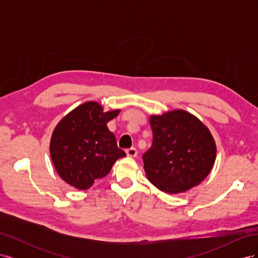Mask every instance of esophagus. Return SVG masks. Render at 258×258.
<instances>
[{
  "mask_svg": "<svg viewBox=\"0 0 258 258\" xmlns=\"http://www.w3.org/2000/svg\"><path fill=\"white\" fill-rule=\"evenodd\" d=\"M126 153H127V156H129V157H136V156L138 155V151H137L136 147L128 148Z\"/></svg>",
  "mask_w": 258,
  "mask_h": 258,
  "instance_id": "1",
  "label": "esophagus"
}]
</instances>
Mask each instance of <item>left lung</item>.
<instances>
[{"label": "left lung", "mask_w": 258, "mask_h": 258, "mask_svg": "<svg viewBox=\"0 0 258 258\" xmlns=\"http://www.w3.org/2000/svg\"><path fill=\"white\" fill-rule=\"evenodd\" d=\"M153 143L142 158L158 189L178 194L200 184L212 169L216 146L209 129L182 110L151 116Z\"/></svg>", "instance_id": "obj_1"}]
</instances>
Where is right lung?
<instances>
[{
	"label": "right lung",
	"instance_id": "1",
	"mask_svg": "<svg viewBox=\"0 0 258 258\" xmlns=\"http://www.w3.org/2000/svg\"><path fill=\"white\" fill-rule=\"evenodd\" d=\"M118 113V110L104 113L102 106L90 101L57 124L50 141V156L58 174L68 184L87 189L110 173L117 159L126 156L106 124Z\"/></svg>",
	"mask_w": 258,
	"mask_h": 258
}]
</instances>
